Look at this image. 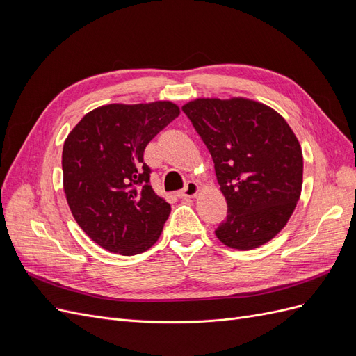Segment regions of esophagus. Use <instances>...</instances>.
<instances>
[{
    "label": "esophagus",
    "mask_w": 356,
    "mask_h": 356,
    "mask_svg": "<svg viewBox=\"0 0 356 356\" xmlns=\"http://www.w3.org/2000/svg\"><path fill=\"white\" fill-rule=\"evenodd\" d=\"M200 191V186L195 181H188L187 186L182 188L181 191H178V197L181 199H191V197H196L197 193Z\"/></svg>",
    "instance_id": "34e87169"
}]
</instances>
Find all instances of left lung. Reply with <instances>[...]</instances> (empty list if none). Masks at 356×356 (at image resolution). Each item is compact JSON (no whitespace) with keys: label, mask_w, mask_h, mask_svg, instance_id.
<instances>
[{"label":"left lung","mask_w":356,"mask_h":356,"mask_svg":"<svg viewBox=\"0 0 356 356\" xmlns=\"http://www.w3.org/2000/svg\"><path fill=\"white\" fill-rule=\"evenodd\" d=\"M182 111L208 147L227 200L217 238L239 251L272 241L303 186V153L293 129L270 106L248 98H197Z\"/></svg>","instance_id":"8db88e82"}]
</instances>
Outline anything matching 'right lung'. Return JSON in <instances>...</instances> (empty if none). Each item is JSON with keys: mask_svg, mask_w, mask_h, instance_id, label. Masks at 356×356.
<instances>
[{"mask_svg": "<svg viewBox=\"0 0 356 356\" xmlns=\"http://www.w3.org/2000/svg\"><path fill=\"white\" fill-rule=\"evenodd\" d=\"M178 115L179 106L170 101L108 104L68 134L63 191L75 221L104 250L136 255L160 238L170 204L149 184L144 149Z\"/></svg>", "mask_w": 356, "mask_h": 356, "instance_id": "right-lung-1", "label": "right lung"}]
</instances>
